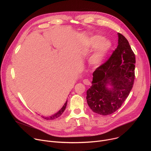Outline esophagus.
Segmentation results:
<instances>
[{
  "instance_id": "34e87169",
  "label": "esophagus",
  "mask_w": 151,
  "mask_h": 151,
  "mask_svg": "<svg viewBox=\"0 0 151 151\" xmlns=\"http://www.w3.org/2000/svg\"><path fill=\"white\" fill-rule=\"evenodd\" d=\"M83 83L85 84V85H90L91 84V82L88 79H85L83 80Z\"/></svg>"
}]
</instances>
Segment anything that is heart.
<instances>
[{
  "label": "heart",
  "mask_w": 151,
  "mask_h": 151,
  "mask_svg": "<svg viewBox=\"0 0 151 151\" xmlns=\"http://www.w3.org/2000/svg\"><path fill=\"white\" fill-rule=\"evenodd\" d=\"M90 46L93 48H97L90 57L91 63L94 64H99L106 57L112 48V44L110 40H104L103 37L97 35L91 38Z\"/></svg>",
  "instance_id": "b5f03b06"
}]
</instances>
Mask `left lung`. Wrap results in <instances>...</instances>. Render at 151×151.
Returning a JSON list of instances; mask_svg holds the SVG:
<instances>
[{
	"mask_svg": "<svg viewBox=\"0 0 151 151\" xmlns=\"http://www.w3.org/2000/svg\"><path fill=\"white\" fill-rule=\"evenodd\" d=\"M118 45L112 55L93 72L87 91L90 109L101 115H110L122 106L134 84L135 54L127 39L118 33ZM108 84L112 87L107 88Z\"/></svg>",
	"mask_w": 151,
	"mask_h": 151,
	"instance_id": "8db88e82",
	"label": "left lung"
}]
</instances>
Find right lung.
Listing matches in <instances>:
<instances>
[{
  "label": "right lung",
  "instance_id": "obj_1",
  "mask_svg": "<svg viewBox=\"0 0 151 151\" xmlns=\"http://www.w3.org/2000/svg\"><path fill=\"white\" fill-rule=\"evenodd\" d=\"M67 103H68V100L66 101V103H64V106L62 107V108L57 112L55 114L52 115V116H47V117H45V116H42L43 118H44L45 119H47V120H52V119H56L57 118H58L59 116H60L64 112V110H65L66 107V106H67Z\"/></svg>",
  "mask_w": 151,
  "mask_h": 151
}]
</instances>
